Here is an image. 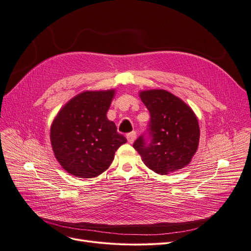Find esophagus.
<instances>
[{"label":"esophagus","instance_id":"obj_1","mask_svg":"<svg viewBox=\"0 0 251 251\" xmlns=\"http://www.w3.org/2000/svg\"><path fill=\"white\" fill-rule=\"evenodd\" d=\"M135 139H136V132H135V131H132V132H130V133L127 134V140H128V142L133 143Z\"/></svg>","mask_w":251,"mask_h":251}]
</instances>
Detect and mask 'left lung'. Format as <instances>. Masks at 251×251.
Returning <instances> with one entry per match:
<instances>
[{
	"mask_svg": "<svg viewBox=\"0 0 251 251\" xmlns=\"http://www.w3.org/2000/svg\"><path fill=\"white\" fill-rule=\"evenodd\" d=\"M139 96L151 114L147 132L133 143L144 165L161 175L187 166L201 134L191 108L164 89L144 90Z\"/></svg>",
	"mask_w": 251,
	"mask_h": 251,
	"instance_id": "1",
	"label": "left lung"
}]
</instances>
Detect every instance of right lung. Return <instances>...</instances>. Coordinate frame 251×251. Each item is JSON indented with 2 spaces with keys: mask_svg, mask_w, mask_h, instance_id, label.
<instances>
[{
  "mask_svg": "<svg viewBox=\"0 0 251 251\" xmlns=\"http://www.w3.org/2000/svg\"><path fill=\"white\" fill-rule=\"evenodd\" d=\"M115 90L83 91L60 110L50 126L56 159L78 178H94L112 164L116 151L127 139L117 132L107 112Z\"/></svg>",
  "mask_w": 251,
  "mask_h": 251,
  "instance_id": "right-lung-1",
  "label": "right lung"
}]
</instances>
